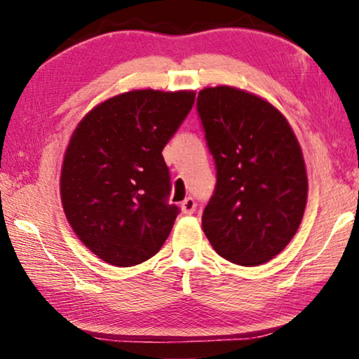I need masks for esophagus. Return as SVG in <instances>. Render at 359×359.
<instances>
[{"label": "esophagus", "instance_id": "1", "mask_svg": "<svg viewBox=\"0 0 359 359\" xmlns=\"http://www.w3.org/2000/svg\"><path fill=\"white\" fill-rule=\"evenodd\" d=\"M180 208H182V212H184V214H193L194 210H196V201H194L193 198H185L184 201H182V204H180Z\"/></svg>", "mask_w": 359, "mask_h": 359}]
</instances>
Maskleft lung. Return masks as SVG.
<instances>
[{
  "label": "left lung",
  "mask_w": 359,
  "mask_h": 359,
  "mask_svg": "<svg viewBox=\"0 0 359 359\" xmlns=\"http://www.w3.org/2000/svg\"><path fill=\"white\" fill-rule=\"evenodd\" d=\"M196 111L217 171L204 233L231 263L263 264L293 239L306 209L299 142L274 106L238 88L201 90Z\"/></svg>",
  "instance_id": "obj_1"
}]
</instances>
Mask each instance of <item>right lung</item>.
<instances>
[{"label": "right lung", "mask_w": 359, "mask_h": 359, "mask_svg": "<svg viewBox=\"0 0 359 359\" xmlns=\"http://www.w3.org/2000/svg\"><path fill=\"white\" fill-rule=\"evenodd\" d=\"M193 92L133 90L101 102L66 149L62 203L85 245L109 264L154 257L180 209L169 204L171 174L161 151L190 114Z\"/></svg>", "instance_id": "add662e5"}]
</instances>
